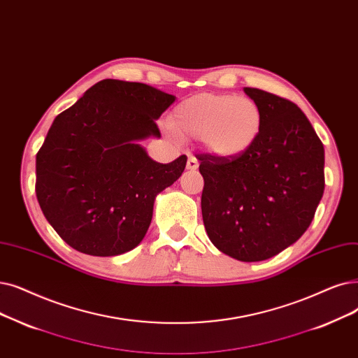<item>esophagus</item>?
I'll return each instance as SVG.
<instances>
[{"mask_svg": "<svg viewBox=\"0 0 358 358\" xmlns=\"http://www.w3.org/2000/svg\"><path fill=\"white\" fill-rule=\"evenodd\" d=\"M197 168H199V161H197L194 157H190V158L187 159V169L196 171Z\"/></svg>", "mask_w": 358, "mask_h": 358, "instance_id": "obj_1", "label": "esophagus"}]
</instances>
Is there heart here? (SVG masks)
I'll return each instance as SVG.
<instances>
[{
  "label": "heart",
  "mask_w": 358,
  "mask_h": 358,
  "mask_svg": "<svg viewBox=\"0 0 358 358\" xmlns=\"http://www.w3.org/2000/svg\"><path fill=\"white\" fill-rule=\"evenodd\" d=\"M263 114L248 96L228 93H197L181 101L169 117V129L181 138L200 137L205 149L217 158L234 159L259 141Z\"/></svg>",
  "instance_id": "heart-1"
}]
</instances>
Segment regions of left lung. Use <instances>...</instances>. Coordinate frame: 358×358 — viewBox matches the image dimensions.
<instances>
[{"instance_id": "obj_1", "label": "left lung", "mask_w": 358, "mask_h": 358, "mask_svg": "<svg viewBox=\"0 0 358 358\" xmlns=\"http://www.w3.org/2000/svg\"><path fill=\"white\" fill-rule=\"evenodd\" d=\"M263 114L259 141L234 159L203 153L201 215L217 250L241 262L266 260L312 224L324 190V149L300 108L244 87Z\"/></svg>"}]
</instances>
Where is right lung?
Instances as JSON below:
<instances>
[{
	"instance_id": "add662e5",
	"label": "right lung",
	"mask_w": 358,
	"mask_h": 358,
	"mask_svg": "<svg viewBox=\"0 0 358 358\" xmlns=\"http://www.w3.org/2000/svg\"><path fill=\"white\" fill-rule=\"evenodd\" d=\"M174 95L145 83L105 79L55 117L36 155V197L74 250L118 256L146 236L153 203L182 174L187 157L155 162L141 141Z\"/></svg>"
}]
</instances>
